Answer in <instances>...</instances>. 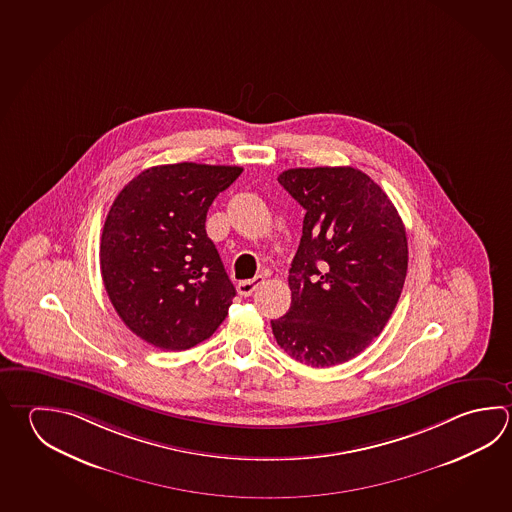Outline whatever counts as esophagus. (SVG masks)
<instances>
[{"label": "esophagus", "instance_id": "1", "mask_svg": "<svg viewBox=\"0 0 512 512\" xmlns=\"http://www.w3.org/2000/svg\"><path fill=\"white\" fill-rule=\"evenodd\" d=\"M265 283V278L263 276H256L254 279H245V281H240L238 283V294L243 296V298H249L254 290L258 289Z\"/></svg>", "mask_w": 512, "mask_h": 512}]
</instances>
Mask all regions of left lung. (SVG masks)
I'll return each mask as SVG.
<instances>
[{
	"label": "left lung",
	"mask_w": 512,
	"mask_h": 512,
	"mask_svg": "<svg viewBox=\"0 0 512 512\" xmlns=\"http://www.w3.org/2000/svg\"><path fill=\"white\" fill-rule=\"evenodd\" d=\"M307 213L289 270V312L270 321L299 363L326 368L361 354L381 334L408 270L404 223L359 169L296 168L278 177Z\"/></svg>",
	"instance_id": "left-lung-1"
}]
</instances>
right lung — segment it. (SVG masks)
<instances>
[{
	"instance_id": "add662e5",
	"label": "right lung",
	"mask_w": 512,
	"mask_h": 512,
	"mask_svg": "<svg viewBox=\"0 0 512 512\" xmlns=\"http://www.w3.org/2000/svg\"><path fill=\"white\" fill-rule=\"evenodd\" d=\"M238 166L180 162L139 173L113 200L101 236V274L131 332L180 352L216 332L236 290L205 233L214 198Z\"/></svg>"
}]
</instances>
